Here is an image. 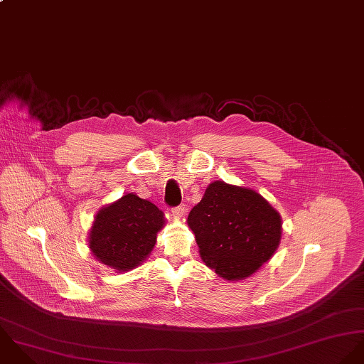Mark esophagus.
Listing matches in <instances>:
<instances>
[{
  "mask_svg": "<svg viewBox=\"0 0 364 364\" xmlns=\"http://www.w3.org/2000/svg\"><path fill=\"white\" fill-rule=\"evenodd\" d=\"M171 214H173L176 218H181V217L186 214V205H178V207L171 208Z\"/></svg>",
  "mask_w": 364,
  "mask_h": 364,
  "instance_id": "34e87169",
  "label": "esophagus"
}]
</instances>
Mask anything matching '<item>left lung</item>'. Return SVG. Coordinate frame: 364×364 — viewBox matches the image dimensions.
I'll return each instance as SVG.
<instances>
[{
  "mask_svg": "<svg viewBox=\"0 0 364 364\" xmlns=\"http://www.w3.org/2000/svg\"><path fill=\"white\" fill-rule=\"evenodd\" d=\"M187 223L205 266L228 282L255 274L276 253L283 233L282 217L266 198L222 180L207 187Z\"/></svg>",
  "mask_w": 364,
  "mask_h": 364,
  "instance_id": "left-lung-1",
  "label": "left lung"
}]
</instances>
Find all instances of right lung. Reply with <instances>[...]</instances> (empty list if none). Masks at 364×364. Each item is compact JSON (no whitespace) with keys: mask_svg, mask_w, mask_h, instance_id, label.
<instances>
[{"mask_svg":"<svg viewBox=\"0 0 364 364\" xmlns=\"http://www.w3.org/2000/svg\"><path fill=\"white\" fill-rule=\"evenodd\" d=\"M164 225V214L154 204L128 193L95 214L88 247L100 263L127 273L149 257Z\"/></svg>","mask_w":364,"mask_h":364,"instance_id":"obj_1","label":"right lung"}]
</instances>
